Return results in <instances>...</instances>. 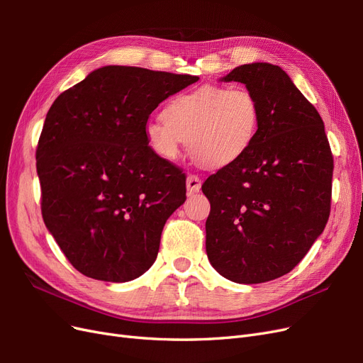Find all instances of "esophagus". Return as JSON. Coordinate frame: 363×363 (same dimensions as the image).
<instances>
[{
  "mask_svg": "<svg viewBox=\"0 0 363 363\" xmlns=\"http://www.w3.org/2000/svg\"><path fill=\"white\" fill-rule=\"evenodd\" d=\"M186 188H188V194L192 195L195 192H199L201 189V180L199 175H188V179H186Z\"/></svg>",
  "mask_w": 363,
  "mask_h": 363,
  "instance_id": "esophagus-1",
  "label": "esophagus"
}]
</instances>
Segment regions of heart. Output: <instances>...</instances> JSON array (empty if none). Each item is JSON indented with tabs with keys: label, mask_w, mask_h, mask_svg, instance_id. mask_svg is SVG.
<instances>
[{
	"label": "heart",
	"mask_w": 363,
	"mask_h": 363,
	"mask_svg": "<svg viewBox=\"0 0 363 363\" xmlns=\"http://www.w3.org/2000/svg\"><path fill=\"white\" fill-rule=\"evenodd\" d=\"M260 125V104L244 86L206 84L177 95L163 118L150 119L145 138L163 160L175 162L188 145L208 168H225L250 150Z\"/></svg>",
	"instance_id": "1"
}]
</instances>
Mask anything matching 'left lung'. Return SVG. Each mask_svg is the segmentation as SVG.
I'll list each match as a JSON object with an SVG mask.
<instances>
[{
  "instance_id": "left-lung-1",
  "label": "left lung",
  "mask_w": 363,
  "mask_h": 363,
  "mask_svg": "<svg viewBox=\"0 0 363 363\" xmlns=\"http://www.w3.org/2000/svg\"><path fill=\"white\" fill-rule=\"evenodd\" d=\"M223 82L256 95L260 125L245 155L203 184L206 252L223 277L263 283L292 271L323 233L333 156L320 113L280 67L240 65Z\"/></svg>"
}]
</instances>
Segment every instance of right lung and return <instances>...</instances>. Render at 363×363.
<instances>
[{"label": "right lung", "mask_w": 363, "mask_h": 363, "mask_svg": "<svg viewBox=\"0 0 363 363\" xmlns=\"http://www.w3.org/2000/svg\"><path fill=\"white\" fill-rule=\"evenodd\" d=\"M199 77L108 65L60 94L36 150L42 218L71 265L95 280L138 279L186 200L180 168L148 147L145 124Z\"/></svg>", "instance_id": "obj_1"}]
</instances>
